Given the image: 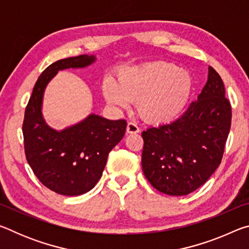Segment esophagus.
Here are the masks:
<instances>
[{"label": "esophagus", "instance_id": "34e87169", "mask_svg": "<svg viewBox=\"0 0 249 249\" xmlns=\"http://www.w3.org/2000/svg\"><path fill=\"white\" fill-rule=\"evenodd\" d=\"M126 132L128 134H136V133H140L141 129L137 126V124H135L134 122H128L127 127H126Z\"/></svg>", "mask_w": 249, "mask_h": 249}]
</instances>
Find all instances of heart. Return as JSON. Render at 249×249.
I'll use <instances>...</instances> for the list:
<instances>
[{"label": "heart", "mask_w": 249, "mask_h": 249, "mask_svg": "<svg viewBox=\"0 0 249 249\" xmlns=\"http://www.w3.org/2000/svg\"><path fill=\"white\" fill-rule=\"evenodd\" d=\"M192 78L187 70L170 62H151L121 71L117 82L102 83V93L113 107L126 108L137 102V111L150 123L176 119L190 98Z\"/></svg>", "instance_id": "b5f03b06"}]
</instances>
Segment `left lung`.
<instances>
[{
	"label": "left lung",
	"mask_w": 249,
	"mask_h": 249,
	"mask_svg": "<svg viewBox=\"0 0 249 249\" xmlns=\"http://www.w3.org/2000/svg\"><path fill=\"white\" fill-rule=\"evenodd\" d=\"M231 121L223 80L212 67L203 90L174 122L142 133L144 175L158 191L187 196L220 166Z\"/></svg>",
	"instance_id": "8db88e82"
}]
</instances>
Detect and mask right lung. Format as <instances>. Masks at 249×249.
Listing matches in <instances>:
<instances>
[{
    "label": "right lung",
    "mask_w": 249,
    "mask_h": 249,
    "mask_svg": "<svg viewBox=\"0 0 249 249\" xmlns=\"http://www.w3.org/2000/svg\"><path fill=\"white\" fill-rule=\"evenodd\" d=\"M94 56L81 54L60 59L47 67L35 83L25 109L24 148L28 165L45 187L62 196H80L98 183L108 153L125 134V120L111 121L91 114L64 130L45 123L41 103L45 88L59 70L83 68Z\"/></svg>",
    "instance_id": "add662e5"
}]
</instances>
